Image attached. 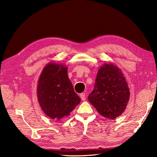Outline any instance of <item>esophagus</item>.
<instances>
[{
  "label": "esophagus",
  "instance_id": "esophagus-1",
  "mask_svg": "<svg viewBox=\"0 0 157 157\" xmlns=\"http://www.w3.org/2000/svg\"><path fill=\"white\" fill-rule=\"evenodd\" d=\"M80 98H81V99H82V101H85V100H86V95H85L84 93L80 94Z\"/></svg>",
  "mask_w": 157,
  "mask_h": 157
}]
</instances>
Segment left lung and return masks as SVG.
<instances>
[{"instance_id":"8db88e82","label":"left lung","mask_w":157,"mask_h":157,"mask_svg":"<svg viewBox=\"0 0 157 157\" xmlns=\"http://www.w3.org/2000/svg\"><path fill=\"white\" fill-rule=\"evenodd\" d=\"M88 98L101 116L109 119L119 117L130 98V90L121 69L111 63L101 66Z\"/></svg>"}]
</instances>
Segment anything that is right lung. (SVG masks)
<instances>
[{"instance_id":"1","label":"right lung","mask_w":157,"mask_h":157,"mask_svg":"<svg viewBox=\"0 0 157 157\" xmlns=\"http://www.w3.org/2000/svg\"><path fill=\"white\" fill-rule=\"evenodd\" d=\"M36 94L42 110L56 121L69 116L80 102L69 78L67 67L54 62L46 64L42 70Z\"/></svg>"}]
</instances>
